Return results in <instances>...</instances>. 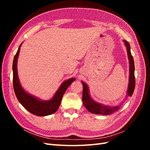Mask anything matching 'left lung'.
<instances>
[{"label":"left lung","mask_w":150,"mask_h":150,"mask_svg":"<svg viewBox=\"0 0 150 150\" xmlns=\"http://www.w3.org/2000/svg\"><path fill=\"white\" fill-rule=\"evenodd\" d=\"M125 45L126 47L127 53L129 59V83L127 89V94L125 99L128 96L131 97L133 94L135 88V77H134V63L133 57L131 53L130 45L126 40H123ZM83 86V103L85 108L93 114L109 115L115 111H117L120 109V106H109L103 105V104L97 103L91 97L89 94V91L88 85L84 82H81Z\"/></svg>","instance_id":"obj_1"}]
</instances>
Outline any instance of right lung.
I'll return each mask as SVG.
<instances>
[{
  "mask_svg": "<svg viewBox=\"0 0 150 150\" xmlns=\"http://www.w3.org/2000/svg\"><path fill=\"white\" fill-rule=\"evenodd\" d=\"M22 44V43H21L19 46L17 52L14 56L12 65L13 86L16 96L18 101L24 106V108L31 112L32 114L38 116H44L52 115L58 110L63 95H64L67 88L73 81H75V78H71L64 81L50 100H40L33 95L28 93L22 88V86L21 85L17 69V59L19 57Z\"/></svg>",
  "mask_w": 150,
  "mask_h": 150,
  "instance_id": "1",
  "label": "right lung"
}]
</instances>
